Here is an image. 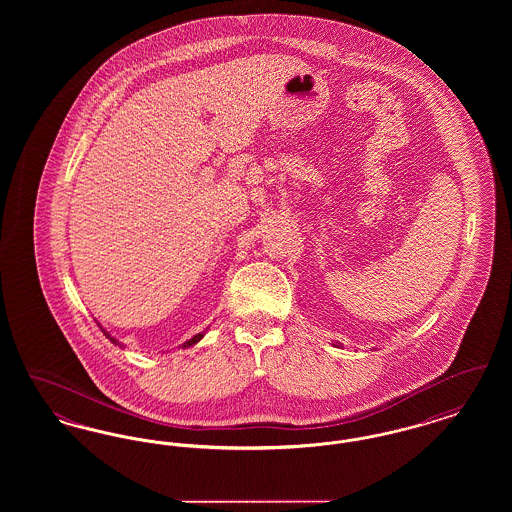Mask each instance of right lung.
<instances>
[{
    "label": "right lung",
    "mask_w": 512,
    "mask_h": 512,
    "mask_svg": "<svg viewBox=\"0 0 512 512\" xmlns=\"http://www.w3.org/2000/svg\"><path fill=\"white\" fill-rule=\"evenodd\" d=\"M99 328H101V332H103V336H105L107 340L111 341V343H115V345H121V341L117 340V338H113V336H111V334H109V332H107V330H105L103 326H99ZM203 336H205V330H203L201 334H195L192 340L184 341V343H182V347H192V345H194V343H197V341L201 340Z\"/></svg>",
    "instance_id": "add662e5"
}]
</instances>
